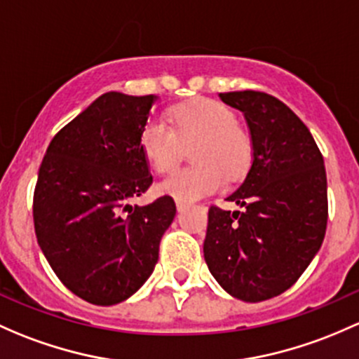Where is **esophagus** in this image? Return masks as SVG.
Listing matches in <instances>:
<instances>
[{
    "label": "esophagus",
    "mask_w": 359,
    "mask_h": 359,
    "mask_svg": "<svg viewBox=\"0 0 359 359\" xmlns=\"http://www.w3.org/2000/svg\"><path fill=\"white\" fill-rule=\"evenodd\" d=\"M175 205H177V210H179V211H184V210H186V203H184V201H180V199H177V201H175Z\"/></svg>",
    "instance_id": "1"
}]
</instances>
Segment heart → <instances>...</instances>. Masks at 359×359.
Segmentation results:
<instances>
[{"label": "heart", "mask_w": 359, "mask_h": 359, "mask_svg": "<svg viewBox=\"0 0 359 359\" xmlns=\"http://www.w3.org/2000/svg\"><path fill=\"white\" fill-rule=\"evenodd\" d=\"M172 127L149 120L139 134V146L151 168L168 173L179 163L184 144L198 141L192 158L198 165L173 172L160 184L163 194L180 201L208 196L225 182V172L239 177L251 165L252 137L237 126V116L227 104L211 97H196L175 104L168 111Z\"/></svg>", "instance_id": "1"}]
</instances>
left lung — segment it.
Instances as JSON below:
<instances>
[{
  "instance_id": "obj_1",
  "label": "left lung",
  "mask_w": 359,
  "mask_h": 359,
  "mask_svg": "<svg viewBox=\"0 0 359 359\" xmlns=\"http://www.w3.org/2000/svg\"><path fill=\"white\" fill-rule=\"evenodd\" d=\"M220 97L244 113L255 153L246 180L227 198L244 210L211 205L203 251L222 287L258 303L296 284L322 246L325 165L308 127L277 97L259 90Z\"/></svg>"
}]
</instances>
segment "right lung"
<instances>
[{
  "mask_svg": "<svg viewBox=\"0 0 359 359\" xmlns=\"http://www.w3.org/2000/svg\"><path fill=\"white\" fill-rule=\"evenodd\" d=\"M153 101L103 94L58 130L39 167L37 243L63 285L100 306L122 303L148 280L175 217L172 196L129 205L153 184L139 146Z\"/></svg>",
  "mask_w": 359,
  "mask_h": 359,
  "instance_id": "obj_1",
  "label": "right lung"
}]
</instances>
